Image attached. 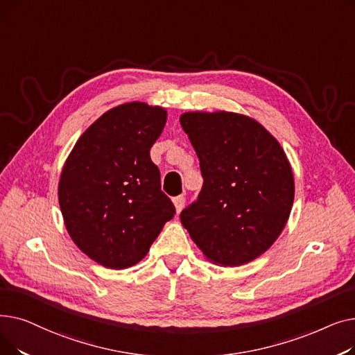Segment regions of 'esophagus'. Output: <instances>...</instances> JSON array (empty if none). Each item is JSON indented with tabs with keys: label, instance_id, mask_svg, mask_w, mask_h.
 <instances>
[{
	"label": "esophagus",
	"instance_id": "1",
	"mask_svg": "<svg viewBox=\"0 0 355 355\" xmlns=\"http://www.w3.org/2000/svg\"><path fill=\"white\" fill-rule=\"evenodd\" d=\"M184 204H185V197L184 196H177L174 198V206H175L177 213H180L184 209Z\"/></svg>",
	"mask_w": 355,
	"mask_h": 355
}]
</instances>
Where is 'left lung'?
<instances>
[{
    "mask_svg": "<svg viewBox=\"0 0 355 355\" xmlns=\"http://www.w3.org/2000/svg\"><path fill=\"white\" fill-rule=\"evenodd\" d=\"M200 161L202 189L182 226L211 262L240 266L266 252L293 204V175L279 142L245 115L189 112L180 118Z\"/></svg>",
    "mask_w": 355,
    "mask_h": 355,
    "instance_id": "8db88e82",
    "label": "left lung"
}]
</instances>
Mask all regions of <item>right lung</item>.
Returning <instances> with one entry per match:
<instances>
[{
	"label": "right lung",
	"mask_w": 355,
	"mask_h": 355,
	"mask_svg": "<svg viewBox=\"0 0 355 355\" xmlns=\"http://www.w3.org/2000/svg\"><path fill=\"white\" fill-rule=\"evenodd\" d=\"M165 122L158 106H116L86 129L63 166L59 202L66 229L105 268L138 263L175 214L149 155Z\"/></svg>",
	"instance_id": "1"
}]
</instances>
